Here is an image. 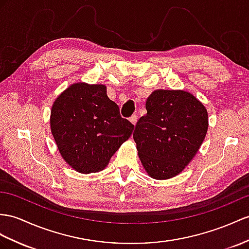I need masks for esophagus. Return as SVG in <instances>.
<instances>
[{
  "instance_id": "esophagus-1",
  "label": "esophagus",
  "mask_w": 249,
  "mask_h": 249,
  "mask_svg": "<svg viewBox=\"0 0 249 249\" xmlns=\"http://www.w3.org/2000/svg\"><path fill=\"white\" fill-rule=\"evenodd\" d=\"M130 123L132 124H136V123H137V116H136V115H132V116L130 117Z\"/></svg>"
}]
</instances>
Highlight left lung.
Here are the masks:
<instances>
[{"label": "left lung", "instance_id": "8db88e82", "mask_svg": "<svg viewBox=\"0 0 249 249\" xmlns=\"http://www.w3.org/2000/svg\"><path fill=\"white\" fill-rule=\"evenodd\" d=\"M145 108L133 133L139 160L149 177L172 178L201 148L208 130L207 110L185 89H155Z\"/></svg>", "mask_w": 249, "mask_h": 249}]
</instances>
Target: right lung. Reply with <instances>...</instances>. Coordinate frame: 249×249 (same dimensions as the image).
Instances as JSON below:
<instances>
[{
    "instance_id": "obj_1",
    "label": "right lung",
    "mask_w": 249,
    "mask_h": 249,
    "mask_svg": "<svg viewBox=\"0 0 249 249\" xmlns=\"http://www.w3.org/2000/svg\"><path fill=\"white\" fill-rule=\"evenodd\" d=\"M133 130L104 84H71L54 99L51 110V131L59 152L79 173L104 170Z\"/></svg>"
}]
</instances>
